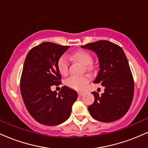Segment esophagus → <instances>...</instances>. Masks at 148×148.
<instances>
[{"label":"esophagus","mask_w":148,"mask_h":148,"mask_svg":"<svg viewBox=\"0 0 148 148\" xmlns=\"http://www.w3.org/2000/svg\"><path fill=\"white\" fill-rule=\"evenodd\" d=\"M78 95H79V97H81L84 95V92H78Z\"/></svg>","instance_id":"1"}]
</instances>
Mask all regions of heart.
<instances>
[{
  "label": "heart",
  "mask_w": 148,
  "mask_h": 148,
  "mask_svg": "<svg viewBox=\"0 0 148 148\" xmlns=\"http://www.w3.org/2000/svg\"><path fill=\"white\" fill-rule=\"evenodd\" d=\"M71 58L73 60L77 61L84 65L86 70L89 71L91 69L90 64L92 62V58L89 53L85 51H77L73 53ZM57 67L60 74L64 76L67 74L69 68V58L66 54H62L58 58L57 60ZM88 83V77L86 75L69 76L65 81V84L67 87L77 90L84 89Z\"/></svg>",
  "instance_id": "obj_1"
}]
</instances>
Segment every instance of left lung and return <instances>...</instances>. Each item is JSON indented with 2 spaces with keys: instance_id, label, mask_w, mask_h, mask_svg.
<instances>
[{
  "instance_id": "obj_1",
  "label": "left lung",
  "mask_w": 148,
  "mask_h": 148,
  "mask_svg": "<svg viewBox=\"0 0 148 148\" xmlns=\"http://www.w3.org/2000/svg\"><path fill=\"white\" fill-rule=\"evenodd\" d=\"M95 52L99 71L94 84L104 86V92H92L94 103L88 106L93 118L103 123L118 120L127 113L134 92L132 73L126 56L120 46L107 40H99L81 46Z\"/></svg>"
}]
</instances>
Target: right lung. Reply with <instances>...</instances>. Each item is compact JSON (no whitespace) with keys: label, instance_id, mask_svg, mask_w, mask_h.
<instances>
[{"label":"right lung","instance_id":"obj_1","mask_svg":"<svg viewBox=\"0 0 148 148\" xmlns=\"http://www.w3.org/2000/svg\"><path fill=\"white\" fill-rule=\"evenodd\" d=\"M69 47L43 42L30 49L25 59L20 79L21 96L28 113L44 125L55 126L67 120L78 97L75 90L65 86L58 93L51 90L61 84L57 60Z\"/></svg>","mask_w":148,"mask_h":148}]
</instances>
